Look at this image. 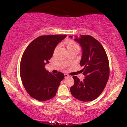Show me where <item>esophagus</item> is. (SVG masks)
Listing matches in <instances>:
<instances>
[{
  "label": "esophagus",
  "instance_id": "1",
  "mask_svg": "<svg viewBox=\"0 0 127 127\" xmlns=\"http://www.w3.org/2000/svg\"><path fill=\"white\" fill-rule=\"evenodd\" d=\"M69 77V75L68 74H64V77H65V78H66V77Z\"/></svg>",
  "mask_w": 127,
  "mask_h": 127
}]
</instances>
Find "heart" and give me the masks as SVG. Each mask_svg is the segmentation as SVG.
<instances>
[{
	"mask_svg": "<svg viewBox=\"0 0 127 127\" xmlns=\"http://www.w3.org/2000/svg\"><path fill=\"white\" fill-rule=\"evenodd\" d=\"M66 47L67 48V50H71V49H79V46L78 44L74 41L72 40H66L65 42Z\"/></svg>",
	"mask_w": 127,
	"mask_h": 127,
	"instance_id": "heart-1",
	"label": "heart"
}]
</instances>
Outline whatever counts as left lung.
<instances>
[{
	"instance_id": "obj_1",
	"label": "left lung",
	"mask_w": 127,
	"mask_h": 127,
	"mask_svg": "<svg viewBox=\"0 0 127 127\" xmlns=\"http://www.w3.org/2000/svg\"><path fill=\"white\" fill-rule=\"evenodd\" d=\"M74 40L82 49L80 65L84 66L82 71L85 78L81 81L77 76L73 77L74 84L70 92L77 99L90 101L98 97L106 86L110 73L108 58L102 45L92 36H76Z\"/></svg>"
}]
</instances>
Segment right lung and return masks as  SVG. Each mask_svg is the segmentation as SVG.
<instances>
[{
    "instance_id": "add662e5",
    "label": "right lung",
    "mask_w": 127,
    "mask_h": 127,
    "mask_svg": "<svg viewBox=\"0 0 127 127\" xmlns=\"http://www.w3.org/2000/svg\"><path fill=\"white\" fill-rule=\"evenodd\" d=\"M66 35L41 36L33 40L23 53L20 64V76L25 90L35 99L45 101L56 95L63 73L49 72L45 65L49 63L55 47Z\"/></svg>"
}]
</instances>
